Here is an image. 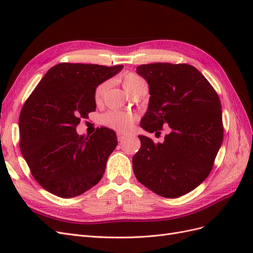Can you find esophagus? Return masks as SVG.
<instances>
[{
	"label": "esophagus",
	"instance_id": "esophagus-1",
	"mask_svg": "<svg viewBox=\"0 0 253 253\" xmlns=\"http://www.w3.org/2000/svg\"><path fill=\"white\" fill-rule=\"evenodd\" d=\"M126 134H125V133H122V132H117V138H118V140H119V141H122V140H124V139L126 138Z\"/></svg>",
	"mask_w": 253,
	"mask_h": 253
}]
</instances>
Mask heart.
<instances>
[{
    "label": "heart",
    "mask_w": 253,
    "mask_h": 253,
    "mask_svg": "<svg viewBox=\"0 0 253 253\" xmlns=\"http://www.w3.org/2000/svg\"><path fill=\"white\" fill-rule=\"evenodd\" d=\"M122 85L129 94L134 90L140 83L144 82L138 76L133 73H126L121 77ZM106 88V84L102 83L95 90V100L96 102H100L103 97L104 90ZM136 120V116L133 114H126L121 112H109L102 117V122L112 128L118 129V131H126L132 126L133 122Z\"/></svg>",
    "instance_id": "obj_1"
}]
</instances>
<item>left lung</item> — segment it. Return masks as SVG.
Wrapping results in <instances>:
<instances>
[{"mask_svg": "<svg viewBox=\"0 0 253 253\" xmlns=\"http://www.w3.org/2000/svg\"><path fill=\"white\" fill-rule=\"evenodd\" d=\"M136 72L148 82L151 95L140 126L159 133L169 126L171 132L163 143L138 136L141 147L132 160L135 176L160 196H182L207 178L223 142L219 98L192 65L152 63Z\"/></svg>", "mask_w": 253, "mask_h": 253, "instance_id": "obj_1", "label": "left lung"}]
</instances>
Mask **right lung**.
<instances>
[{
	"mask_svg": "<svg viewBox=\"0 0 253 253\" xmlns=\"http://www.w3.org/2000/svg\"><path fill=\"white\" fill-rule=\"evenodd\" d=\"M124 66L60 63L44 75L19 119L20 149L39 185L62 198L86 192L105 172L118 143L113 129L79 135L81 118L96 111L95 90Z\"/></svg>",
	"mask_w": 253,
	"mask_h": 253,
	"instance_id": "right-lung-1",
	"label": "right lung"
}]
</instances>
